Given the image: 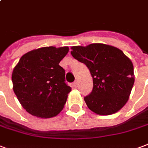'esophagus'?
Returning <instances> with one entry per match:
<instances>
[{
	"mask_svg": "<svg viewBox=\"0 0 148 148\" xmlns=\"http://www.w3.org/2000/svg\"><path fill=\"white\" fill-rule=\"evenodd\" d=\"M78 82L77 81H75L74 83H73V86H74V87H77L78 86Z\"/></svg>",
	"mask_w": 148,
	"mask_h": 148,
	"instance_id": "esophagus-1",
	"label": "esophagus"
}]
</instances>
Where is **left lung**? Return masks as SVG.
Masks as SVG:
<instances>
[{
  "mask_svg": "<svg viewBox=\"0 0 148 148\" xmlns=\"http://www.w3.org/2000/svg\"><path fill=\"white\" fill-rule=\"evenodd\" d=\"M71 54L84 63L93 78V90L84 97L96 114H114L125 104L134 83L133 65L121 50L104 44L72 47Z\"/></svg>",
  "mask_w": 148,
  "mask_h": 148,
  "instance_id": "obj_1",
  "label": "left lung"
}]
</instances>
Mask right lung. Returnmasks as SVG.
<instances>
[{"mask_svg":"<svg viewBox=\"0 0 148 148\" xmlns=\"http://www.w3.org/2000/svg\"><path fill=\"white\" fill-rule=\"evenodd\" d=\"M68 47H46L28 52L12 73L13 90L25 111L40 118H51L64 108L72 88L59 65Z\"/></svg>","mask_w":148,"mask_h":148,"instance_id":"right-lung-1","label":"right lung"}]
</instances>
